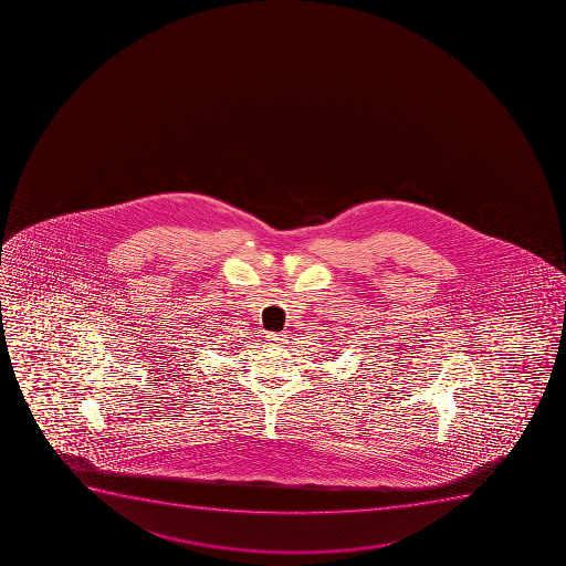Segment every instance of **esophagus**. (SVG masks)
Returning <instances> with one entry per match:
<instances>
[{
    "label": "esophagus",
    "mask_w": 566,
    "mask_h": 566,
    "mask_svg": "<svg viewBox=\"0 0 566 566\" xmlns=\"http://www.w3.org/2000/svg\"><path fill=\"white\" fill-rule=\"evenodd\" d=\"M265 339H268L269 345H273V347H280V345H284V343L287 342L286 334H268L265 336Z\"/></svg>",
    "instance_id": "esophagus-1"
}]
</instances>
